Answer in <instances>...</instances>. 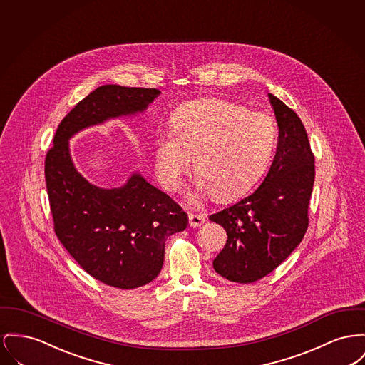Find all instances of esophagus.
<instances>
[{
  "instance_id": "1",
  "label": "esophagus",
  "mask_w": 365,
  "mask_h": 365,
  "mask_svg": "<svg viewBox=\"0 0 365 365\" xmlns=\"http://www.w3.org/2000/svg\"><path fill=\"white\" fill-rule=\"evenodd\" d=\"M204 222H205V217L202 215L193 214V212L189 214V225L192 227H200L204 225Z\"/></svg>"
}]
</instances>
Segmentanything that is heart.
I'll return each instance as SVG.
<instances>
[{"instance_id":"1","label":"heart","mask_w":365,"mask_h":365,"mask_svg":"<svg viewBox=\"0 0 365 365\" xmlns=\"http://www.w3.org/2000/svg\"><path fill=\"white\" fill-rule=\"evenodd\" d=\"M171 132L155 139V171L165 189L180 187L194 157L195 193L230 201L266 171L277 142L270 115L225 99H200L176 108Z\"/></svg>"}]
</instances>
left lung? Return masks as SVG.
I'll list each match as a JSON object with an SVG mask.
<instances>
[{"label": "left lung", "instance_id": "8db88e82", "mask_svg": "<svg viewBox=\"0 0 365 365\" xmlns=\"http://www.w3.org/2000/svg\"><path fill=\"white\" fill-rule=\"evenodd\" d=\"M269 99L279 125L270 170L254 193L210 216L227 233L214 259L215 272L240 284L272 273L299 245L309 226L314 155L297 113L272 93Z\"/></svg>", "mask_w": 365, "mask_h": 365}]
</instances>
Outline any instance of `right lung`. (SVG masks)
<instances>
[{
	"mask_svg": "<svg viewBox=\"0 0 365 365\" xmlns=\"http://www.w3.org/2000/svg\"><path fill=\"white\" fill-rule=\"evenodd\" d=\"M160 93L155 88H96L62 120L45 157L46 190L59 241L88 274L121 289L146 285L158 276L165 240L187 227V215L139 172L121 187L89 183L73 164L68 139L110 118L142 113Z\"/></svg>",
	"mask_w": 365,
	"mask_h": 365,
	"instance_id": "add662e5",
	"label": "right lung"
}]
</instances>
